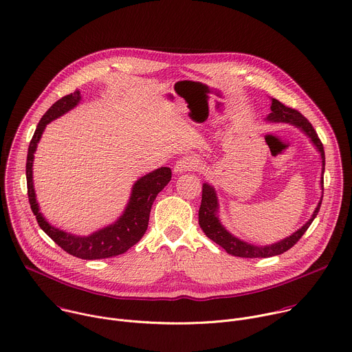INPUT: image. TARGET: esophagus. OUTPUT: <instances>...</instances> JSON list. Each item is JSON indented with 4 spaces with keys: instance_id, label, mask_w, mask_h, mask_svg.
I'll return each instance as SVG.
<instances>
[{
    "instance_id": "1",
    "label": "esophagus",
    "mask_w": 352,
    "mask_h": 352,
    "mask_svg": "<svg viewBox=\"0 0 352 352\" xmlns=\"http://www.w3.org/2000/svg\"><path fill=\"white\" fill-rule=\"evenodd\" d=\"M195 167H197V160L195 157H190V156H184L181 157L175 166H174V173L175 174H182V173H186V171H190L193 170Z\"/></svg>"
}]
</instances>
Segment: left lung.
Segmentation results:
<instances>
[{"instance_id": "8db88e82", "label": "left lung", "mask_w": 352, "mask_h": 352, "mask_svg": "<svg viewBox=\"0 0 352 352\" xmlns=\"http://www.w3.org/2000/svg\"><path fill=\"white\" fill-rule=\"evenodd\" d=\"M271 113L267 116V122L271 123H289L294 126L296 129L301 130L312 142V145L316 148V151L320 153L322 159V174H320V188L323 193V173H324V151L320 140L318 138L316 131L314 130L312 124L305 119V117L297 111L296 109L285 106L282 102H279L275 98H271ZM323 197V195H322ZM322 197L314 210L311 218L294 233H292L290 236L272 243L267 246H257L249 242H245L239 238H236L222 225L219 215H218V197L217 192L212 185L210 184H203V190H201V204L199 208V225L206 233V236L210 238L212 242H215L218 246H221L228 254H232L235 257H243V258H268L274 256H279L289 249H292L300 238L304 235L305 230L309 228L315 217L318 215V211L322 204Z\"/></svg>"}]
</instances>
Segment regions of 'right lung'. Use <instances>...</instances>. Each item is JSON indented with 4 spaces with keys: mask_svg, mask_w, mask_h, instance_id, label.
<instances>
[{
    "mask_svg": "<svg viewBox=\"0 0 352 352\" xmlns=\"http://www.w3.org/2000/svg\"><path fill=\"white\" fill-rule=\"evenodd\" d=\"M81 100L80 91H74L56 100L41 117L36 129V133L30 141L28 162H26V179H28V195L32 211L40 228L47 235L66 253L82 258V260H100L109 258L126 253L130 248L141 241L145 235L149 222V214L152 204L157 193L170 182L171 170L168 167H160L144 177H141L131 189L130 200L123 211L113 223L91 233L88 236L73 235L59 228L52 226L44 215L40 212V206L36 200V192L33 185V162L37 145L48 123L63 116Z\"/></svg>",
    "mask_w": 352,
    "mask_h": 352,
    "instance_id": "right-lung-1",
    "label": "right lung"
}]
</instances>
